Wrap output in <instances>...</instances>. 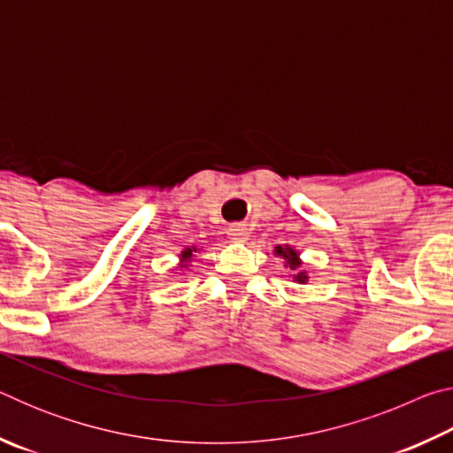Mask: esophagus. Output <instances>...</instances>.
<instances>
[{
    "instance_id": "obj_1",
    "label": "esophagus",
    "mask_w": 453,
    "mask_h": 453,
    "mask_svg": "<svg viewBox=\"0 0 453 453\" xmlns=\"http://www.w3.org/2000/svg\"><path fill=\"white\" fill-rule=\"evenodd\" d=\"M227 235L232 242H245L250 237V229L245 224H234L227 227Z\"/></svg>"
}]
</instances>
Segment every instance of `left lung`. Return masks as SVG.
<instances>
[{
	"label": "left lung",
	"instance_id": "8db88e82",
	"mask_svg": "<svg viewBox=\"0 0 453 453\" xmlns=\"http://www.w3.org/2000/svg\"><path fill=\"white\" fill-rule=\"evenodd\" d=\"M275 254L286 259V267H289V270H297V267L302 265L300 257H297V251L294 248H289V245H286V248L278 245V248H275ZM294 280L297 283H303V281H308V275H305V272H300L297 275H294Z\"/></svg>",
	"mask_w": 453,
	"mask_h": 453
}]
</instances>
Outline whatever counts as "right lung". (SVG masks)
I'll list each match as a JSON object with an SVG mask.
<instances>
[{
    "label": "right lung",
    "mask_w": 453,
    "mask_h": 453,
    "mask_svg": "<svg viewBox=\"0 0 453 453\" xmlns=\"http://www.w3.org/2000/svg\"><path fill=\"white\" fill-rule=\"evenodd\" d=\"M194 251H197L196 248H188L186 251H181V267H186L188 264L186 262H189L191 259V254H194Z\"/></svg>",
    "instance_id": "1"
}]
</instances>
